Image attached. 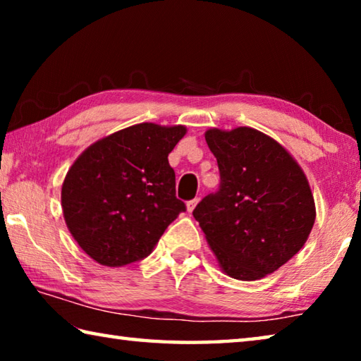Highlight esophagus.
<instances>
[{
  "instance_id": "esophagus-1",
  "label": "esophagus",
  "mask_w": 361,
  "mask_h": 361,
  "mask_svg": "<svg viewBox=\"0 0 361 361\" xmlns=\"http://www.w3.org/2000/svg\"><path fill=\"white\" fill-rule=\"evenodd\" d=\"M199 204V199H192V200H189V202L186 204V209H188V212L189 213H192V210L195 209V205Z\"/></svg>"
}]
</instances>
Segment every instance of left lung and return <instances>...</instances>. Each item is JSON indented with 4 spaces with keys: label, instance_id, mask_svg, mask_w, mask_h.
Listing matches in <instances>:
<instances>
[{
    "label": "left lung",
    "instance_id": "left-lung-1",
    "mask_svg": "<svg viewBox=\"0 0 361 361\" xmlns=\"http://www.w3.org/2000/svg\"><path fill=\"white\" fill-rule=\"evenodd\" d=\"M221 185L192 215L221 271L237 280H259L290 261L315 223L307 176L288 151L252 127L209 129Z\"/></svg>",
    "mask_w": 361,
    "mask_h": 361
}]
</instances>
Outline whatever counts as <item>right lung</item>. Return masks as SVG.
<instances>
[{
  "label": "right lung",
  "instance_id": "1",
  "mask_svg": "<svg viewBox=\"0 0 361 361\" xmlns=\"http://www.w3.org/2000/svg\"><path fill=\"white\" fill-rule=\"evenodd\" d=\"M185 135V126L142 122L100 138L73 162L62 185L63 218L99 264L121 267L146 258L186 210L169 164Z\"/></svg>",
  "mask_w": 361,
  "mask_h": 361
}]
</instances>
